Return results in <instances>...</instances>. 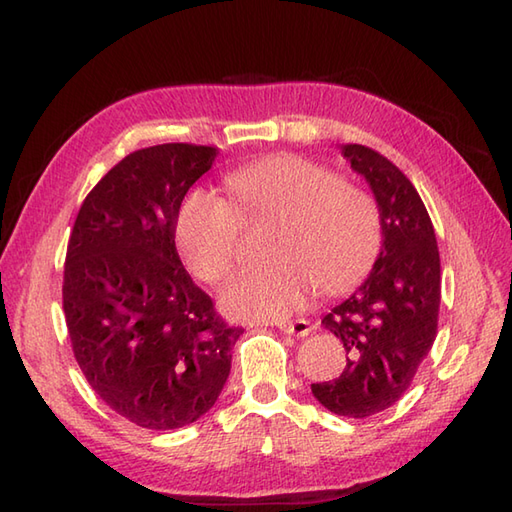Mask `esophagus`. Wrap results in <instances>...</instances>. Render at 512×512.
Masks as SVG:
<instances>
[{
  "label": "esophagus",
  "mask_w": 512,
  "mask_h": 512,
  "mask_svg": "<svg viewBox=\"0 0 512 512\" xmlns=\"http://www.w3.org/2000/svg\"><path fill=\"white\" fill-rule=\"evenodd\" d=\"M277 327L283 331V334H294V336H301V338H305L307 334H312V331H314V325L305 318L288 320V323H279Z\"/></svg>",
  "instance_id": "esophagus-1"
}]
</instances>
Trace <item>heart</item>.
Listing matches in <instances>:
<instances>
[{
    "label": "heart",
    "mask_w": 512,
    "mask_h": 512,
    "mask_svg": "<svg viewBox=\"0 0 512 512\" xmlns=\"http://www.w3.org/2000/svg\"><path fill=\"white\" fill-rule=\"evenodd\" d=\"M231 202L194 189L176 218V246L187 270L216 285L240 257L242 222L275 220L268 266L235 277L222 294L227 312L275 320L310 301L316 283L338 294L360 283L384 244L382 209L366 187L327 165L275 154L240 165L224 178Z\"/></svg>",
    "instance_id": "obj_1"
}]
</instances>
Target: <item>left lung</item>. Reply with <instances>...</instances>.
Listing matches in <instances>:
<instances>
[{
    "label": "left lung",
    "instance_id": "1",
    "mask_svg": "<svg viewBox=\"0 0 512 512\" xmlns=\"http://www.w3.org/2000/svg\"><path fill=\"white\" fill-rule=\"evenodd\" d=\"M342 152L379 202L384 246L368 279L323 318L347 349V366L340 377L312 384V392L329 412L366 419L403 397L432 349L441 257L430 213L410 178L373 148L351 144Z\"/></svg>",
    "mask_w": 512,
    "mask_h": 512
}]
</instances>
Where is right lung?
Here are the masks:
<instances>
[{
  "instance_id": "right-lung-1",
  "label": "right lung",
  "mask_w": 512,
  "mask_h": 512,
  "mask_svg": "<svg viewBox=\"0 0 512 512\" xmlns=\"http://www.w3.org/2000/svg\"><path fill=\"white\" fill-rule=\"evenodd\" d=\"M213 157L196 144L130 152L69 235L63 310L76 362L106 406L148 430L189 425L216 403L244 331L218 316L174 244L181 202Z\"/></svg>"
}]
</instances>
